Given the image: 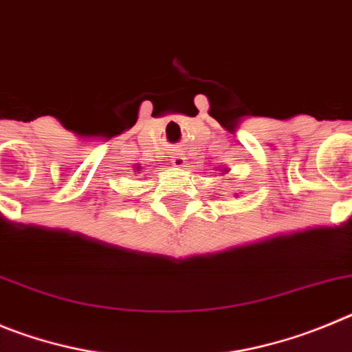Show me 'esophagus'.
I'll use <instances>...</instances> for the list:
<instances>
[{
	"label": "esophagus",
	"mask_w": 352,
	"mask_h": 352,
	"mask_svg": "<svg viewBox=\"0 0 352 352\" xmlns=\"http://www.w3.org/2000/svg\"><path fill=\"white\" fill-rule=\"evenodd\" d=\"M172 164L175 166V168H184L186 166V156H184L182 153H172Z\"/></svg>",
	"instance_id": "esophagus-1"
}]
</instances>
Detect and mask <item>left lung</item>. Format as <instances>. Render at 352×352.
Listing matches in <instances>:
<instances>
[{
  "label": "left lung",
  "instance_id": "1",
  "mask_svg": "<svg viewBox=\"0 0 352 352\" xmlns=\"http://www.w3.org/2000/svg\"><path fill=\"white\" fill-rule=\"evenodd\" d=\"M226 172H228V170H226V168H224V173H226Z\"/></svg>",
  "mask_w": 352,
  "mask_h": 352
}]
</instances>
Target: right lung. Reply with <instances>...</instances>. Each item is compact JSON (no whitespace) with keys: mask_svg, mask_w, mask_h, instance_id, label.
Here are the masks:
<instances>
[{"mask_svg":"<svg viewBox=\"0 0 352 352\" xmlns=\"http://www.w3.org/2000/svg\"><path fill=\"white\" fill-rule=\"evenodd\" d=\"M135 172L140 173L142 172V166H137V164H135Z\"/></svg>","mask_w":352,"mask_h":352,"instance_id":"right-lung-1","label":"right lung"}]
</instances>
